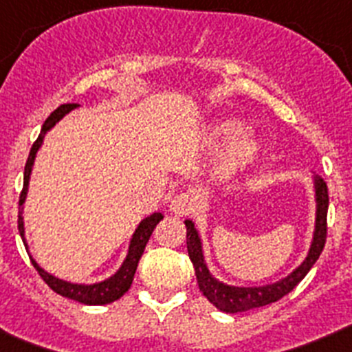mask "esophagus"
Wrapping results in <instances>:
<instances>
[{
	"label": "esophagus",
	"mask_w": 352,
	"mask_h": 352,
	"mask_svg": "<svg viewBox=\"0 0 352 352\" xmlns=\"http://www.w3.org/2000/svg\"><path fill=\"white\" fill-rule=\"evenodd\" d=\"M194 195L188 194V192H182V194L174 195L173 201H170V211H173L176 217H183L188 211H192L194 208Z\"/></svg>",
	"instance_id": "obj_1"
}]
</instances>
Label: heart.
Instances as JSON below:
<instances>
[{"instance_id":"heart-1","label":"heart","mask_w":352,"mask_h":352,"mask_svg":"<svg viewBox=\"0 0 352 352\" xmlns=\"http://www.w3.org/2000/svg\"><path fill=\"white\" fill-rule=\"evenodd\" d=\"M204 142L213 151H222L214 164V176L231 182L256 166L263 155V141L248 133V126L234 118H223L210 123Z\"/></svg>"}]
</instances>
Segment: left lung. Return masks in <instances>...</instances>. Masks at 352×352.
<instances>
[{
	"instance_id": "left-lung-1",
	"label": "left lung",
	"mask_w": 352,
	"mask_h": 352,
	"mask_svg": "<svg viewBox=\"0 0 352 352\" xmlns=\"http://www.w3.org/2000/svg\"><path fill=\"white\" fill-rule=\"evenodd\" d=\"M314 190H316V229H314V238L312 243H310L309 254L294 272H291L287 276H284L282 280L275 282V284L259 285V287H236V285H229L217 280L206 266L203 241H201V236H199L194 222L185 220L186 250H188V257L194 264L199 289L210 300V303H213L217 309L226 314L247 312V310L259 309L264 305L275 303L280 298H284L285 294H289L303 280L305 275L310 272V268L319 259L326 243L328 186H326L324 179L321 176H314Z\"/></svg>"
}]
</instances>
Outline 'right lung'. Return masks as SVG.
I'll return each mask as SVG.
<instances>
[{"label":"right lung","mask_w":352,"mask_h":352,"mask_svg":"<svg viewBox=\"0 0 352 352\" xmlns=\"http://www.w3.org/2000/svg\"><path fill=\"white\" fill-rule=\"evenodd\" d=\"M77 107V104H63L60 107L56 109L54 113H51V116L45 120L42 126V132H40L38 139L35 141V144L31 146L30 157L26 160V167H24V185H23V192H21V197H19V232H21V238L24 241V247H28L26 238H24V217H23V204L26 201L28 195V186H30V178H31V169H33V164H35V157L36 151L42 146L43 138H45V133L52 129V126L58 123L60 120H63V116H67L70 111ZM164 219V214L162 213H153L146 217L144 220H141V223L138 226L135 232L132 234V239H130L129 245V254H126L125 261L120 266L116 273L113 276H109L105 280L96 282V284H72V282L61 280L58 276L51 275L43 268H40L38 263H36L33 257H31V263L36 268L38 275L42 276L43 282L49 285L54 292L61 294L65 298H70L74 301H79V303L84 305H107L113 303V301L120 300L123 294L130 289L133 280V275H135V270H138L139 259H141L142 252H144L146 243H148L149 236L153 232V229L157 227V223Z\"/></svg>","instance_id":"obj_1"}]
</instances>
